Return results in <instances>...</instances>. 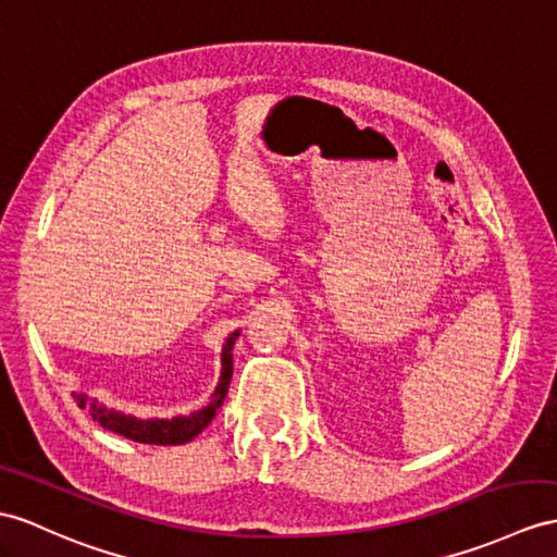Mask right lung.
I'll return each mask as SVG.
<instances>
[{
    "instance_id": "obj_1",
    "label": "right lung",
    "mask_w": 557,
    "mask_h": 557,
    "mask_svg": "<svg viewBox=\"0 0 557 557\" xmlns=\"http://www.w3.org/2000/svg\"><path fill=\"white\" fill-rule=\"evenodd\" d=\"M240 331H234L226 337V343L222 345V373H220V383H216L212 399L208 406L202 409L188 413V416H174V418H137V416H127L115 409H106L103 404L97 399H89L85 392H73V397L77 401L79 409H85L97 423L106 430L115 432V435L127 437L132 442H141V444H160V446H172V444H186L191 442L196 435H200L202 430L210 425V420L216 416V409H220L228 383H232V373H234V343Z\"/></svg>"
}]
</instances>
